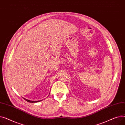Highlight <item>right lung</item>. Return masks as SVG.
I'll use <instances>...</instances> for the list:
<instances>
[{
	"mask_svg": "<svg viewBox=\"0 0 125 125\" xmlns=\"http://www.w3.org/2000/svg\"><path fill=\"white\" fill-rule=\"evenodd\" d=\"M24 98V99H25L26 101H27V102H30V103H35V102H38L41 101V100H39V101H31L30 100L26 99V98Z\"/></svg>",
	"mask_w": 125,
	"mask_h": 125,
	"instance_id": "1",
	"label": "right lung"
}]
</instances>
